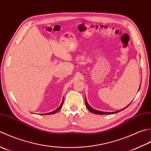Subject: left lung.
I'll use <instances>...</instances> for the list:
<instances>
[{
  "instance_id": "left-lung-1",
  "label": "left lung",
  "mask_w": 151,
  "mask_h": 151,
  "mask_svg": "<svg viewBox=\"0 0 151 151\" xmlns=\"http://www.w3.org/2000/svg\"><path fill=\"white\" fill-rule=\"evenodd\" d=\"M85 105H86V106H87V109H88L89 111H91L92 113H95V114H98V115H109V114H113V113H118V112H119V111H121L123 110V109H125V108H127V107L129 105H130V104H129V105H128V106L126 107L125 108H124V109H121V110H119V111H115V112H112V113L100 111H97V110H95V109H93V108H92V107H91L90 106H89V105L88 104L87 101V100H86V99H85Z\"/></svg>"
}]
</instances>
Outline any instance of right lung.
I'll return each instance as SVG.
<instances>
[{
    "instance_id": "add662e5",
    "label": "right lung",
    "mask_w": 151,
    "mask_h": 151,
    "mask_svg": "<svg viewBox=\"0 0 151 151\" xmlns=\"http://www.w3.org/2000/svg\"><path fill=\"white\" fill-rule=\"evenodd\" d=\"M63 101H64V100H63ZM63 101V102H62V104H61V105L58 107V108H57L56 110H55V111H52V112H50V113H46V114H48V115H52V114H55V113H56L58 110H59L61 107H62V106H63V102L64 101Z\"/></svg>"
}]
</instances>
